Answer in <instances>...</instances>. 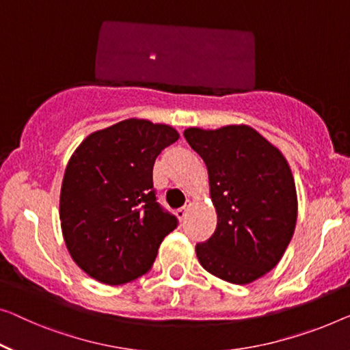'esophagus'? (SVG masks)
<instances>
[{
	"label": "esophagus",
	"instance_id": "esophagus-1",
	"mask_svg": "<svg viewBox=\"0 0 350 350\" xmlns=\"http://www.w3.org/2000/svg\"><path fill=\"white\" fill-rule=\"evenodd\" d=\"M191 207V201H187V204L182 207V208H179V211L176 212V215H177V218H179L180 221H184L185 220V217H187V212H189V208Z\"/></svg>",
	"mask_w": 350,
	"mask_h": 350
}]
</instances>
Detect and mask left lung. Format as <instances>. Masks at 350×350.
Masks as SVG:
<instances>
[{
    "instance_id": "left-lung-1",
    "label": "left lung",
    "mask_w": 350,
    "mask_h": 350,
    "mask_svg": "<svg viewBox=\"0 0 350 350\" xmlns=\"http://www.w3.org/2000/svg\"><path fill=\"white\" fill-rule=\"evenodd\" d=\"M184 137L204 160L217 228L196 245L208 273L248 284L276 267L297 223V191L288 160L250 125L190 127Z\"/></svg>"
}]
</instances>
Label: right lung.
I'll list each match as a JSON object with an SVG mask.
<instances>
[{"instance_id":"right-lung-1","label":"right lung","mask_w":350,"mask_h":350,"mask_svg":"<svg viewBox=\"0 0 350 350\" xmlns=\"http://www.w3.org/2000/svg\"><path fill=\"white\" fill-rule=\"evenodd\" d=\"M177 139L171 125L132 118L88 135L72 154L61 185V229L67 252L91 278L119 286L152 269L177 226L155 200L152 170Z\"/></svg>"}]
</instances>
